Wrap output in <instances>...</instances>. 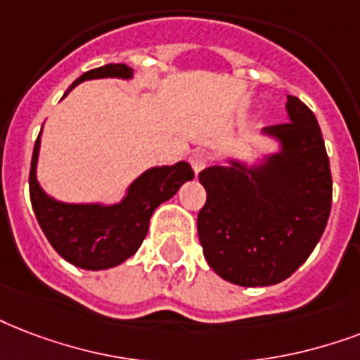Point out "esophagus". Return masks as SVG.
I'll list each match as a JSON object with an SVG mask.
<instances>
[{
  "instance_id": "esophagus-1",
  "label": "esophagus",
  "mask_w": 360,
  "mask_h": 360,
  "mask_svg": "<svg viewBox=\"0 0 360 360\" xmlns=\"http://www.w3.org/2000/svg\"><path fill=\"white\" fill-rule=\"evenodd\" d=\"M191 166L194 169V174H200L207 166V155L205 153H194L191 156Z\"/></svg>"
}]
</instances>
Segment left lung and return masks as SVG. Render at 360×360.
I'll return each mask as SVG.
<instances>
[{
	"label": "left lung",
	"mask_w": 360,
	"mask_h": 360,
	"mask_svg": "<svg viewBox=\"0 0 360 360\" xmlns=\"http://www.w3.org/2000/svg\"><path fill=\"white\" fill-rule=\"evenodd\" d=\"M289 122L268 126L279 153L247 166H211L198 175L207 192L198 238L217 276L241 287L281 283L300 268L325 232L333 175L315 115L287 96Z\"/></svg>",
	"instance_id": "obj_1"
}]
</instances>
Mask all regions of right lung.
I'll return each mask as SVG.
<instances>
[{
    "instance_id": "1",
    "label": "right lung",
    "mask_w": 360,
    "mask_h": 360,
    "mask_svg": "<svg viewBox=\"0 0 360 360\" xmlns=\"http://www.w3.org/2000/svg\"><path fill=\"white\" fill-rule=\"evenodd\" d=\"M131 75L134 70L126 64L101 65L82 73L68 92L79 82L90 79H131ZM39 145L41 134L35 141L30 168L32 207L54 251L70 264L84 270H107L130 259L143 243L150 215L156 207L172 198L183 183L194 177L191 164L186 162L160 168L156 166L147 169L128 186L126 196L119 204H65L51 198L37 183L35 169Z\"/></svg>"
}]
</instances>
